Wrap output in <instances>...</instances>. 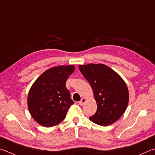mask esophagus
<instances>
[{
	"label": "esophagus",
	"instance_id": "34e87169",
	"mask_svg": "<svg viewBox=\"0 0 155 155\" xmlns=\"http://www.w3.org/2000/svg\"><path fill=\"white\" fill-rule=\"evenodd\" d=\"M86 102V99L85 98H82L81 99V101L78 102V104H79V105L81 106H83L84 104H85V103Z\"/></svg>",
	"mask_w": 155,
	"mask_h": 155
}]
</instances>
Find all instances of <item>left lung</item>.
Returning <instances> with one entry per match:
<instances>
[{
    "label": "left lung",
    "instance_id": "1",
    "mask_svg": "<svg viewBox=\"0 0 155 155\" xmlns=\"http://www.w3.org/2000/svg\"><path fill=\"white\" fill-rule=\"evenodd\" d=\"M78 68L90 83L97 103L96 114L89 119L104 127L119 120L127 108L129 97L124 81L104 64L80 65Z\"/></svg>",
    "mask_w": 155,
    "mask_h": 155
}]
</instances>
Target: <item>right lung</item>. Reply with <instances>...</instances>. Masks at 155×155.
Here are the masks:
<instances>
[{
    "label": "right lung",
    "instance_id": "1",
    "mask_svg": "<svg viewBox=\"0 0 155 155\" xmlns=\"http://www.w3.org/2000/svg\"><path fill=\"white\" fill-rule=\"evenodd\" d=\"M74 66L60 65L47 70L34 82L28 94V108L40 125L51 127L61 122L74 104L65 83Z\"/></svg>",
    "mask_w": 155,
    "mask_h": 155
}]
</instances>
